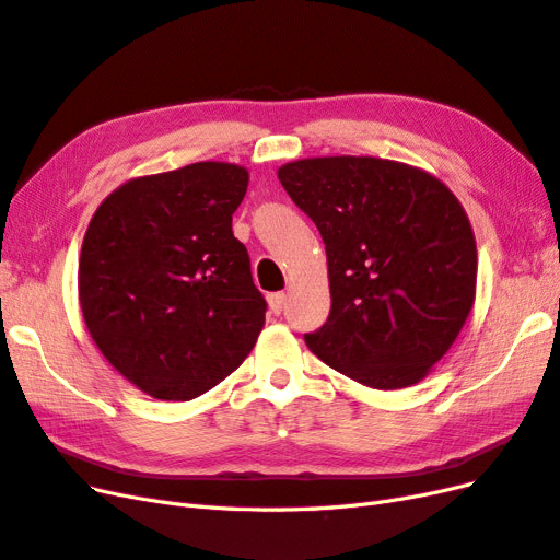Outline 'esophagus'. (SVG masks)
Returning <instances> with one entry per match:
<instances>
[{
	"label": "esophagus",
	"instance_id": "esophagus-1",
	"mask_svg": "<svg viewBox=\"0 0 560 560\" xmlns=\"http://www.w3.org/2000/svg\"><path fill=\"white\" fill-rule=\"evenodd\" d=\"M284 303H287V296H284L282 292H276V294H268V306H270V311H273L276 315H280V313H282V308H284Z\"/></svg>",
	"mask_w": 560,
	"mask_h": 560
}]
</instances>
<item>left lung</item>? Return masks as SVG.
Masks as SVG:
<instances>
[{"label":"left lung","instance_id":"left-lung-1","mask_svg":"<svg viewBox=\"0 0 560 560\" xmlns=\"http://www.w3.org/2000/svg\"><path fill=\"white\" fill-rule=\"evenodd\" d=\"M278 179L327 249L331 311L308 348L376 389L425 378L477 292V243L448 186L374 156L301 159Z\"/></svg>","mask_w":560,"mask_h":560}]
</instances>
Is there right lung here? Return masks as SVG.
<instances>
[{
    "label": "right lung",
    "instance_id": "right-lung-1",
    "mask_svg": "<svg viewBox=\"0 0 560 560\" xmlns=\"http://www.w3.org/2000/svg\"><path fill=\"white\" fill-rule=\"evenodd\" d=\"M249 175L202 161L130 179L91 219L79 301L107 362L142 393L189 401L243 364L266 319L233 212Z\"/></svg>",
    "mask_w": 560,
    "mask_h": 560
}]
</instances>
